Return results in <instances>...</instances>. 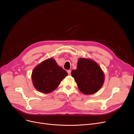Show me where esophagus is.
Returning <instances> with one entry per match:
<instances>
[{
  "instance_id": "1",
  "label": "esophagus",
  "mask_w": 134,
  "mask_h": 134,
  "mask_svg": "<svg viewBox=\"0 0 134 134\" xmlns=\"http://www.w3.org/2000/svg\"><path fill=\"white\" fill-rule=\"evenodd\" d=\"M67 72H68V75H70L71 74V70H67Z\"/></svg>"
}]
</instances>
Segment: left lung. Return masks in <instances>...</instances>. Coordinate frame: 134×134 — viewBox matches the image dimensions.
Listing matches in <instances>:
<instances>
[{
    "instance_id": "1",
    "label": "left lung",
    "mask_w": 134,
    "mask_h": 134,
    "mask_svg": "<svg viewBox=\"0 0 134 134\" xmlns=\"http://www.w3.org/2000/svg\"><path fill=\"white\" fill-rule=\"evenodd\" d=\"M71 76L81 92L92 94L98 92L104 82V74L99 66L90 59L80 58L76 70H72Z\"/></svg>"
}]
</instances>
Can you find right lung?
I'll return each mask as SVG.
<instances>
[{"mask_svg":"<svg viewBox=\"0 0 134 134\" xmlns=\"http://www.w3.org/2000/svg\"><path fill=\"white\" fill-rule=\"evenodd\" d=\"M67 75V72L59 66L54 59L50 58L43 61L34 69L32 79L36 90L48 93L54 91Z\"/></svg>","mask_w":134,"mask_h":134,"instance_id":"1","label":"right lung"}]
</instances>
